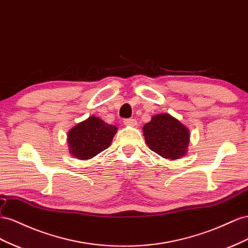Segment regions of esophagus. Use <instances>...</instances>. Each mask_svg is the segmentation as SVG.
<instances>
[{
    "mask_svg": "<svg viewBox=\"0 0 248 248\" xmlns=\"http://www.w3.org/2000/svg\"><path fill=\"white\" fill-rule=\"evenodd\" d=\"M124 124L125 125L135 126V125H137V120L134 119V118H125V119H124Z\"/></svg>",
    "mask_w": 248,
    "mask_h": 248,
    "instance_id": "esophagus-1",
    "label": "esophagus"
}]
</instances>
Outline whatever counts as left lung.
<instances>
[{"label":"left lung","instance_id":"8db88e82","mask_svg":"<svg viewBox=\"0 0 248 248\" xmlns=\"http://www.w3.org/2000/svg\"><path fill=\"white\" fill-rule=\"evenodd\" d=\"M146 144L161 157L175 160L187 152L189 131L171 115L158 114L143 126Z\"/></svg>","mask_w":248,"mask_h":248}]
</instances>
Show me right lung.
Returning <instances> with one entry per match:
<instances>
[{
  "label": "right lung",
  "mask_w": 248,
  "mask_h": 248,
  "mask_svg": "<svg viewBox=\"0 0 248 248\" xmlns=\"http://www.w3.org/2000/svg\"><path fill=\"white\" fill-rule=\"evenodd\" d=\"M116 132L115 125L105 123L98 117L90 116L68 132L67 142L70 154L81 160L93 158L109 147Z\"/></svg>",
  "instance_id": "add662e5"
}]
</instances>
